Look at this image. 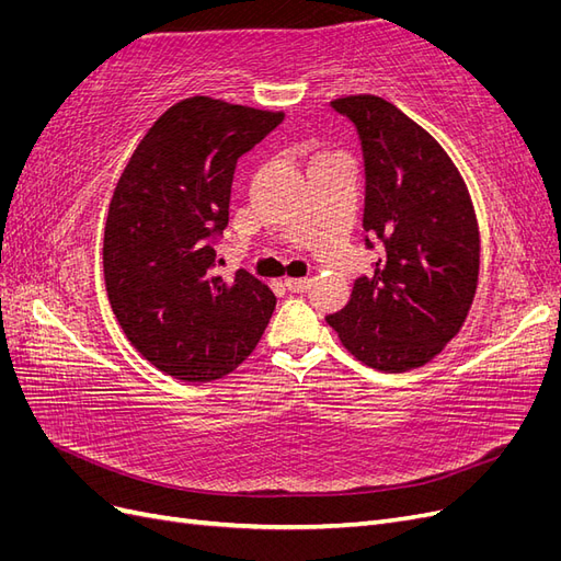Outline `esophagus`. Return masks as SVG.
<instances>
[{"label":"esophagus","mask_w":561,"mask_h":561,"mask_svg":"<svg viewBox=\"0 0 561 561\" xmlns=\"http://www.w3.org/2000/svg\"><path fill=\"white\" fill-rule=\"evenodd\" d=\"M309 285H311L309 278H287V280H285V287H287V290H290V293H307Z\"/></svg>","instance_id":"1"}]
</instances>
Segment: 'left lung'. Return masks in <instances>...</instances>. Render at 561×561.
<instances>
[{"mask_svg":"<svg viewBox=\"0 0 561 561\" xmlns=\"http://www.w3.org/2000/svg\"><path fill=\"white\" fill-rule=\"evenodd\" d=\"M330 105L358 130L365 245L381 254L325 320L365 365L414 369L445 348L470 311L480 274L472 201L447 151L388 100L348 95Z\"/></svg>","mask_w":561,"mask_h":561,"instance_id":"left-lung-1","label":"left lung"}]
</instances>
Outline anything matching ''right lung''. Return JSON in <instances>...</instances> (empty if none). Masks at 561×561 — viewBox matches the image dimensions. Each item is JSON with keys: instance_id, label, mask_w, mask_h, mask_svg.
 <instances>
[{"instance_id": "add662e5", "label": "right lung", "mask_w": 561, "mask_h": 561, "mask_svg": "<svg viewBox=\"0 0 561 561\" xmlns=\"http://www.w3.org/2000/svg\"><path fill=\"white\" fill-rule=\"evenodd\" d=\"M280 122L283 112L186 98L157 118L116 182L105 290L128 342L175 379L229 375L276 309L245 268L217 274L215 243L229 225L236 161Z\"/></svg>"}]
</instances>
